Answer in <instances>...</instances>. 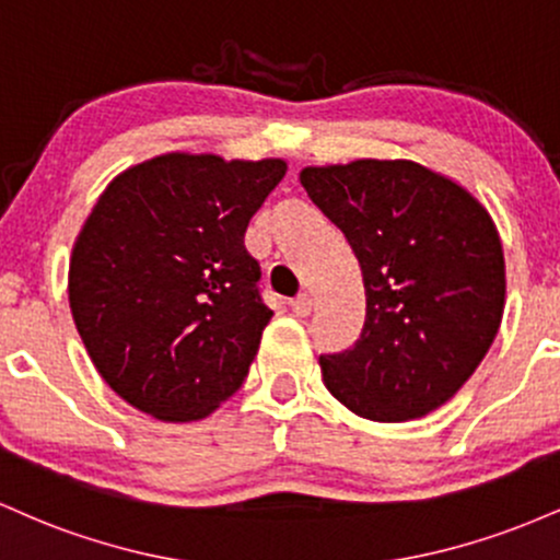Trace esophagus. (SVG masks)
<instances>
[{"instance_id": "34e87169", "label": "esophagus", "mask_w": 560, "mask_h": 560, "mask_svg": "<svg viewBox=\"0 0 560 560\" xmlns=\"http://www.w3.org/2000/svg\"><path fill=\"white\" fill-rule=\"evenodd\" d=\"M291 310L296 317H310L312 314V299L306 296V293H301V296H296L291 301Z\"/></svg>"}]
</instances>
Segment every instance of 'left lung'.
Masks as SVG:
<instances>
[{"mask_svg": "<svg viewBox=\"0 0 560 560\" xmlns=\"http://www.w3.org/2000/svg\"><path fill=\"white\" fill-rule=\"evenodd\" d=\"M299 179L354 250L368 304L354 347L319 357L325 386L375 423L429 416L500 330L505 256L492 217L416 161L306 166Z\"/></svg>", "mask_w": 560, "mask_h": 560, "instance_id": "obj_1", "label": "left lung"}]
</instances>
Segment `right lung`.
Instances as JSON below:
<instances>
[{
    "mask_svg": "<svg viewBox=\"0 0 560 560\" xmlns=\"http://www.w3.org/2000/svg\"><path fill=\"white\" fill-rule=\"evenodd\" d=\"M282 159L166 153L118 174L68 267L86 354L131 407L166 423L211 416L246 381L272 310L243 246Z\"/></svg>",
    "mask_w": 560,
    "mask_h": 560,
    "instance_id": "right-lung-1",
    "label": "right lung"
}]
</instances>
